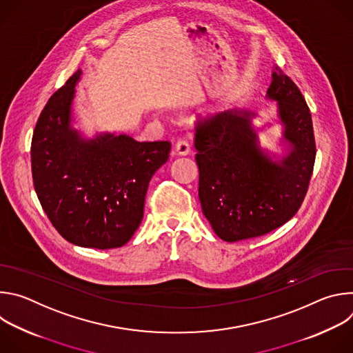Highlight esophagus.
Masks as SVG:
<instances>
[{
  "instance_id": "34e87169",
  "label": "esophagus",
  "mask_w": 353,
  "mask_h": 353,
  "mask_svg": "<svg viewBox=\"0 0 353 353\" xmlns=\"http://www.w3.org/2000/svg\"><path fill=\"white\" fill-rule=\"evenodd\" d=\"M174 150H176V154L180 155V157L188 155V154L191 152V148H190L188 141H187V139H183V138L179 139V141L176 142V145H174Z\"/></svg>"
}]
</instances>
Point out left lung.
Returning <instances> with one entry per match:
<instances>
[{
    "instance_id": "obj_1",
    "label": "left lung",
    "mask_w": 353,
    "mask_h": 353,
    "mask_svg": "<svg viewBox=\"0 0 353 353\" xmlns=\"http://www.w3.org/2000/svg\"><path fill=\"white\" fill-rule=\"evenodd\" d=\"M267 97L276 100L289 154L274 162L259 143L248 110H228L195 124L198 196L225 241L259 237L286 223L306 196L316 161L310 109L296 83L275 67Z\"/></svg>"
}]
</instances>
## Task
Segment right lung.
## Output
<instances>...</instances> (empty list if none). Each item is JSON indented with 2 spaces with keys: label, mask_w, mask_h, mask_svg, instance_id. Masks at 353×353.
I'll list each match as a JSON object with an SVG mask.
<instances>
[{
  "label": "right lung",
  "mask_w": 353,
  "mask_h": 353,
  "mask_svg": "<svg viewBox=\"0 0 353 353\" xmlns=\"http://www.w3.org/2000/svg\"><path fill=\"white\" fill-rule=\"evenodd\" d=\"M78 70L48 99L36 123L30 158L34 191L50 222L70 243L108 250L138 229L148 184L166 163L169 141L128 135L85 139L71 125Z\"/></svg>",
  "instance_id": "obj_1"
}]
</instances>
